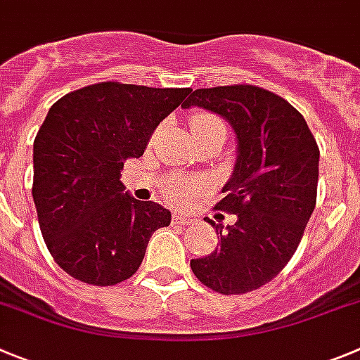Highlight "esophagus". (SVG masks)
Returning <instances> with one entry per match:
<instances>
[{"mask_svg":"<svg viewBox=\"0 0 360 360\" xmlns=\"http://www.w3.org/2000/svg\"><path fill=\"white\" fill-rule=\"evenodd\" d=\"M194 221L196 219L186 212H174L173 214V223H176V225H193Z\"/></svg>","mask_w":360,"mask_h":360,"instance_id":"esophagus-1","label":"esophagus"}]
</instances>
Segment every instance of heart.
I'll use <instances>...</instances> for the list:
<instances>
[{
    "mask_svg": "<svg viewBox=\"0 0 360 360\" xmlns=\"http://www.w3.org/2000/svg\"><path fill=\"white\" fill-rule=\"evenodd\" d=\"M219 127H223V123L217 120L216 115L210 114V112H196V114L191 117V130H193V134H200V131ZM196 191L198 184L194 182V180H173V182H167L166 186H164V194H166L167 200L173 203L187 202L193 194H196Z\"/></svg>",
    "mask_w": 360,
    "mask_h": 360,
    "instance_id": "1",
    "label": "heart"
}]
</instances>
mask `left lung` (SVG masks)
<instances>
[{
	"label": "left lung",
	"mask_w": 360,
	"mask_h": 360,
	"mask_svg": "<svg viewBox=\"0 0 360 360\" xmlns=\"http://www.w3.org/2000/svg\"><path fill=\"white\" fill-rule=\"evenodd\" d=\"M216 112L237 137L233 173L216 209L237 216L216 229L219 246L191 260L196 278L221 295L271 282L291 260L316 207L319 148L289 101L255 85L196 89L182 105Z\"/></svg>",
	"instance_id": "1"
}]
</instances>
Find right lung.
<instances>
[{
    "instance_id": "obj_1",
    "label": "right lung",
    "mask_w": 360,
    "mask_h": 360,
    "mask_svg": "<svg viewBox=\"0 0 360 360\" xmlns=\"http://www.w3.org/2000/svg\"><path fill=\"white\" fill-rule=\"evenodd\" d=\"M191 89L101 82L53 103L34 141V196L42 237L72 278H130L171 212L124 193V160L143 157L158 123Z\"/></svg>"
}]
</instances>
